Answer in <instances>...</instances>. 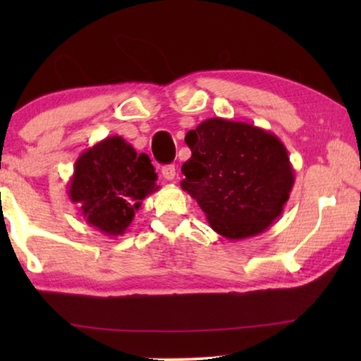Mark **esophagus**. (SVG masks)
I'll return each instance as SVG.
<instances>
[{
    "mask_svg": "<svg viewBox=\"0 0 361 361\" xmlns=\"http://www.w3.org/2000/svg\"><path fill=\"white\" fill-rule=\"evenodd\" d=\"M162 177H164L166 180H174L176 179V166L172 164H167L162 167Z\"/></svg>",
    "mask_w": 361,
    "mask_h": 361,
    "instance_id": "esophagus-1",
    "label": "esophagus"
}]
</instances>
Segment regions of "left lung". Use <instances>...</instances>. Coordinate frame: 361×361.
<instances>
[{"label":"left lung","instance_id":"8db88e82","mask_svg":"<svg viewBox=\"0 0 361 361\" xmlns=\"http://www.w3.org/2000/svg\"><path fill=\"white\" fill-rule=\"evenodd\" d=\"M192 157L182 166L180 187L228 240L268 230L283 214L294 169L283 141L245 121L209 118L185 135Z\"/></svg>","mask_w":361,"mask_h":361}]
</instances>
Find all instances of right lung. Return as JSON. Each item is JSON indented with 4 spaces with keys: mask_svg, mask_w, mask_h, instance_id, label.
Segmentation results:
<instances>
[{
    "mask_svg": "<svg viewBox=\"0 0 361 361\" xmlns=\"http://www.w3.org/2000/svg\"><path fill=\"white\" fill-rule=\"evenodd\" d=\"M149 156L137 154L121 136H108L83 151L68 182V199L90 226L118 236L131 225L141 200L159 190Z\"/></svg>",
    "mask_w": 361,
    "mask_h": 361,
    "instance_id": "add662e5",
    "label": "right lung"
}]
</instances>
